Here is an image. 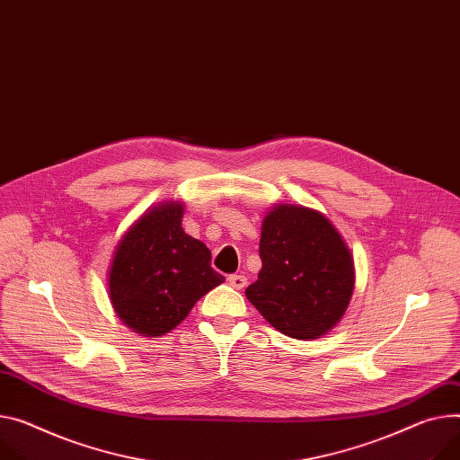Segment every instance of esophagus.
<instances>
[{"instance_id": "1", "label": "esophagus", "mask_w": 460, "mask_h": 460, "mask_svg": "<svg viewBox=\"0 0 460 460\" xmlns=\"http://www.w3.org/2000/svg\"><path fill=\"white\" fill-rule=\"evenodd\" d=\"M228 281H230V286H232L234 289H237V291L246 286V278L241 276V274H232V276L228 278Z\"/></svg>"}]
</instances>
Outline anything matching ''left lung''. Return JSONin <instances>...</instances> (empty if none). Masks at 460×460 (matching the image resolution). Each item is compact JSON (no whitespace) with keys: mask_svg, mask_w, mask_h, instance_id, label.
Instances as JSON below:
<instances>
[{"mask_svg":"<svg viewBox=\"0 0 460 460\" xmlns=\"http://www.w3.org/2000/svg\"><path fill=\"white\" fill-rule=\"evenodd\" d=\"M261 270L244 295L288 337L313 341L344 316L356 267L333 223L313 208L276 204L261 221Z\"/></svg>","mask_w":460,"mask_h":460,"instance_id":"1","label":"left lung"}]
</instances>
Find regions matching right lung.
I'll return each instance as SVG.
<instances>
[{"instance_id":"obj_1","label":"right lung","mask_w":460,"mask_h":460,"mask_svg":"<svg viewBox=\"0 0 460 460\" xmlns=\"http://www.w3.org/2000/svg\"><path fill=\"white\" fill-rule=\"evenodd\" d=\"M184 202L147 208L118 241L109 267V298L134 333L160 337L179 326L225 276L208 246L182 228Z\"/></svg>"}]
</instances>
